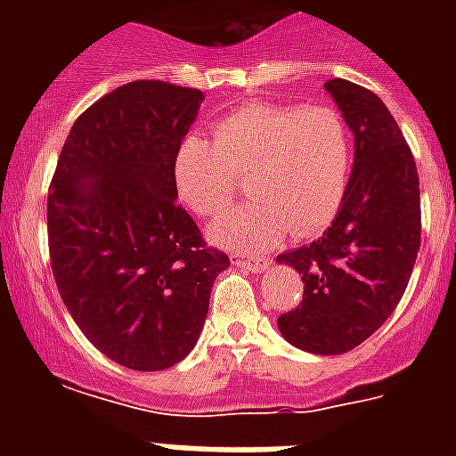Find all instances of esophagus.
Returning <instances> with one entry per match:
<instances>
[{
  "label": "esophagus",
  "instance_id": "34e87169",
  "mask_svg": "<svg viewBox=\"0 0 456 456\" xmlns=\"http://www.w3.org/2000/svg\"><path fill=\"white\" fill-rule=\"evenodd\" d=\"M232 263L236 267H241V270H250V272H265L270 267V260L263 256H250V253H234L232 256Z\"/></svg>",
  "mask_w": 456,
  "mask_h": 456
}]
</instances>
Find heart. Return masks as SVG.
<instances>
[{
	"mask_svg": "<svg viewBox=\"0 0 456 456\" xmlns=\"http://www.w3.org/2000/svg\"><path fill=\"white\" fill-rule=\"evenodd\" d=\"M353 170L350 130L322 103H248L213 127V144L182 139L172 177L179 199L199 217H217L246 179L250 203L215 222L210 236L236 250H263L291 229L305 239L322 232L346 199Z\"/></svg>",
	"mask_w": 456,
	"mask_h": 456,
	"instance_id": "1",
	"label": "heart"
}]
</instances>
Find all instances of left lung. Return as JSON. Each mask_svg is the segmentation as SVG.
Here are the masks:
<instances>
[{"label": "left lung", "mask_w": 456, "mask_h": 456, "mask_svg": "<svg viewBox=\"0 0 456 456\" xmlns=\"http://www.w3.org/2000/svg\"><path fill=\"white\" fill-rule=\"evenodd\" d=\"M326 92L354 134L346 199L324 236L277 257L303 279L298 307L277 319L291 346L314 354L353 350L393 314L421 246L419 172L386 103L343 77Z\"/></svg>", "instance_id": "1"}]
</instances>
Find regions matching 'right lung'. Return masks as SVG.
<instances>
[{
  "mask_svg": "<svg viewBox=\"0 0 456 456\" xmlns=\"http://www.w3.org/2000/svg\"><path fill=\"white\" fill-rule=\"evenodd\" d=\"M203 92L127 82L70 127L49 186L46 232L70 317L109 360L160 371L191 353L229 267L177 203L175 153Z\"/></svg>",
  "mask_w": 456,
  "mask_h": 456,
  "instance_id": "obj_1",
  "label": "right lung"
}]
</instances>
